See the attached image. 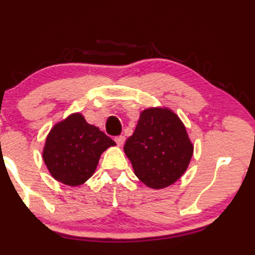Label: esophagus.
Returning <instances> with one entry per match:
<instances>
[{"label": "esophagus", "mask_w": 255, "mask_h": 255, "mask_svg": "<svg viewBox=\"0 0 255 255\" xmlns=\"http://www.w3.org/2000/svg\"><path fill=\"white\" fill-rule=\"evenodd\" d=\"M115 141L117 142L118 146H122L125 142V137L124 135H118V137L115 138Z\"/></svg>", "instance_id": "1"}]
</instances>
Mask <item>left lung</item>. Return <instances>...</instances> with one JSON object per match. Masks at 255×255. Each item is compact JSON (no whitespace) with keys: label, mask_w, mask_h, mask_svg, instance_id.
<instances>
[{"label":"left lung","mask_w":255,"mask_h":255,"mask_svg":"<svg viewBox=\"0 0 255 255\" xmlns=\"http://www.w3.org/2000/svg\"><path fill=\"white\" fill-rule=\"evenodd\" d=\"M135 176L152 189L175 183L189 166L194 146L179 116L168 108H148L124 145Z\"/></svg>","instance_id":"8db88e82"}]
</instances>
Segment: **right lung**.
<instances>
[{
  "mask_svg": "<svg viewBox=\"0 0 255 255\" xmlns=\"http://www.w3.org/2000/svg\"><path fill=\"white\" fill-rule=\"evenodd\" d=\"M115 145L113 139L76 113L51 128L43 160L55 180L76 187L93 176L101 154Z\"/></svg>",
  "mask_w": 255,
  "mask_h": 255,
  "instance_id": "right-lung-1",
  "label": "right lung"
}]
</instances>
